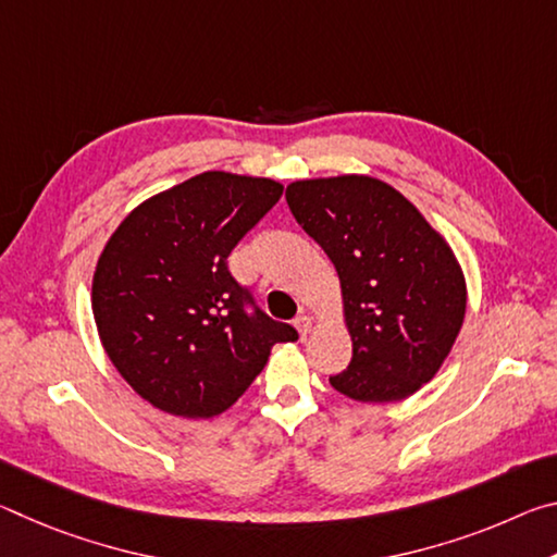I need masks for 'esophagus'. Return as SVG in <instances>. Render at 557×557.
Segmentation results:
<instances>
[{
  "mask_svg": "<svg viewBox=\"0 0 557 557\" xmlns=\"http://www.w3.org/2000/svg\"><path fill=\"white\" fill-rule=\"evenodd\" d=\"M295 326H297L299 336H307L309 332H312V319H309L307 314H299V317L295 319Z\"/></svg>",
  "mask_w": 557,
  "mask_h": 557,
  "instance_id": "34e87169",
  "label": "esophagus"
}]
</instances>
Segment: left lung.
I'll return each mask as SVG.
<instances>
[{
  "label": "left lung",
  "mask_w": 557,
  "mask_h": 557,
  "mask_svg": "<svg viewBox=\"0 0 557 557\" xmlns=\"http://www.w3.org/2000/svg\"><path fill=\"white\" fill-rule=\"evenodd\" d=\"M285 199L342 280L354 356L329 383L361 403L408 398L437 373L465 322L455 252L379 178H309L289 184Z\"/></svg>",
  "instance_id": "1"
}]
</instances>
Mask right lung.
I'll list each match as a JSON object with an SVG mask.
<instances>
[{
  "instance_id": "right-lung-1",
  "label": "right lung",
  "mask_w": 557,
  "mask_h": 557,
  "mask_svg": "<svg viewBox=\"0 0 557 557\" xmlns=\"http://www.w3.org/2000/svg\"><path fill=\"white\" fill-rule=\"evenodd\" d=\"M272 178L203 172L137 206L112 233L92 277L100 342L154 408L211 418L295 342L231 275L228 256L280 201Z\"/></svg>"
}]
</instances>
